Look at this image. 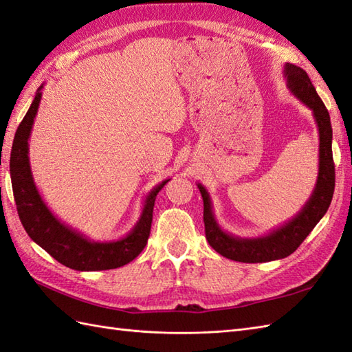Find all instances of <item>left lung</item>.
I'll return each instance as SVG.
<instances>
[{"instance_id":"left-lung-1","label":"left lung","mask_w":352,"mask_h":352,"mask_svg":"<svg viewBox=\"0 0 352 352\" xmlns=\"http://www.w3.org/2000/svg\"><path fill=\"white\" fill-rule=\"evenodd\" d=\"M284 77L287 80V87L296 98H300L305 106L311 109L313 116L319 130V172L315 190L310 199L305 203L294 219L284 223L271 233L261 237L242 239L226 233L216 222L212 210V201L203 184L198 183V189L204 201V226L206 237L212 248L221 256L242 263H265L290 256L298 250L316 223L322 219L328 207L331 204L336 174L333 162V130L330 113L322 100L319 98L315 86L304 69L298 66L284 65Z\"/></svg>"}]
</instances>
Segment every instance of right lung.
Here are the masks:
<instances>
[{"mask_svg":"<svg viewBox=\"0 0 352 352\" xmlns=\"http://www.w3.org/2000/svg\"><path fill=\"white\" fill-rule=\"evenodd\" d=\"M41 89L42 86L37 89L32 106L18 126L10 154L13 197L22 227L51 257L76 271H106L130 263L145 248L151 231L155 197L169 180L162 182L148 193L139 222L119 241L92 242L76 230L65 226L43 203L30 169L28 139L42 98Z\"/></svg>","mask_w":352,"mask_h":352,"instance_id":"right-lung-1","label":"right lung"}]
</instances>
